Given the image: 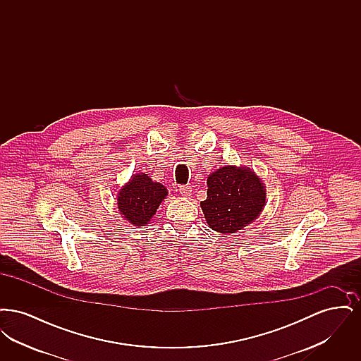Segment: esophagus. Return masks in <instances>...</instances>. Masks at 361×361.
I'll return each mask as SVG.
<instances>
[{
  "mask_svg": "<svg viewBox=\"0 0 361 361\" xmlns=\"http://www.w3.org/2000/svg\"><path fill=\"white\" fill-rule=\"evenodd\" d=\"M178 190L183 196H190V193H192V188L189 185H180Z\"/></svg>",
  "mask_w": 361,
  "mask_h": 361,
  "instance_id": "34e87169",
  "label": "esophagus"
}]
</instances>
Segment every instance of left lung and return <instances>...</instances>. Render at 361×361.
I'll use <instances>...</instances> for the list:
<instances>
[{
	"mask_svg": "<svg viewBox=\"0 0 361 361\" xmlns=\"http://www.w3.org/2000/svg\"><path fill=\"white\" fill-rule=\"evenodd\" d=\"M207 199L200 203L208 226L233 234L257 219L265 206V189L250 169L224 166L209 174Z\"/></svg>",
	"mask_w": 361,
	"mask_h": 361,
	"instance_id": "8db88e82",
	"label": "left lung"
}]
</instances>
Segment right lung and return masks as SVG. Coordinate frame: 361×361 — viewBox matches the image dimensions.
Listing matches in <instances>:
<instances>
[{
    "label": "right lung",
    "mask_w": 361,
    "mask_h": 361,
    "mask_svg": "<svg viewBox=\"0 0 361 361\" xmlns=\"http://www.w3.org/2000/svg\"><path fill=\"white\" fill-rule=\"evenodd\" d=\"M166 195L168 190L164 185L152 181L145 173H137L119 190V211L130 224L145 226L150 222Z\"/></svg>",
    "instance_id": "add662e5"
}]
</instances>
